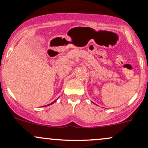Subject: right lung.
I'll list each match as a JSON object with an SVG mask.
<instances>
[{
  "mask_svg": "<svg viewBox=\"0 0 148 148\" xmlns=\"http://www.w3.org/2000/svg\"><path fill=\"white\" fill-rule=\"evenodd\" d=\"M55 102H56V100H55V101H54V102H53V103H50V105H52V104H53V103H55ZM43 107H45V106H43Z\"/></svg>",
  "mask_w": 148,
  "mask_h": 148,
  "instance_id": "right-lung-1",
  "label": "right lung"
}]
</instances>
